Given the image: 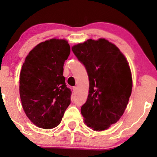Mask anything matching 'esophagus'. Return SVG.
I'll return each mask as SVG.
<instances>
[{
	"mask_svg": "<svg viewBox=\"0 0 157 157\" xmlns=\"http://www.w3.org/2000/svg\"><path fill=\"white\" fill-rule=\"evenodd\" d=\"M73 91L74 93L77 91V87H76V86H74V87H73Z\"/></svg>",
	"mask_w": 157,
	"mask_h": 157,
	"instance_id": "obj_1",
	"label": "esophagus"
}]
</instances>
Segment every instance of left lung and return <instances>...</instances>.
<instances>
[{"label":"left lung","mask_w":157,"mask_h":157,"mask_svg":"<svg viewBox=\"0 0 157 157\" xmlns=\"http://www.w3.org/2000/svg\"><path fill=\"white\" fill-rule=\"evenodd\" d=\"M89 79L86 102L81 113L86 125L102 131L123 116L132 94V73L125 57L105 39H88L72 47Z\"/></svg>","instance_id":"8db88e82"}]
</instances>
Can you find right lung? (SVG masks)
I'll use <instances>...</instances> for the list:
<instances>
[{"label":"right lung","instance_id":"add662e5","mask_svg":"<svg viewBox=\"0 0 157 157\" xmlns=\"http://www.w3.org/2000/svg\"><path fill=\"white\" fill-rule=\"evenodd\" d=\"M71 52L65 39H52L29 52L20 73L19 93L26 116L36 126L59 125L71 104V89L63 76V64Z\"/></svg>","mask_w":157,"mask_h":157}]
</instances>
